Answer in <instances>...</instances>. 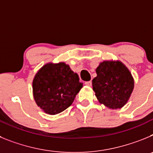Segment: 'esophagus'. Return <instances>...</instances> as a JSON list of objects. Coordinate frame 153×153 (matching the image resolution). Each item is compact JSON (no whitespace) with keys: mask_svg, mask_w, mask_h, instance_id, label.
Returning <instances> with one entry per match:
<instances>
[{"mask_svg":"<svg viewBox=\"0 0 153 153\" xmlns=\"http://www.w3.org/2000/svg\"><path fill=\"white\" fill-rule=\"evenodd\" d=\"M84 83H85V85H86V86H90L92 85L91 80H90V81H86Z\"/></svg>","mask_w":153,"mask_h":153,"instance_id":"obj_1","label":"esophagus"}]
</instances>
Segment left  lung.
<instances>
[{
  "label": "left lung",
  "mask_w": 153,
  "mask_h": 153,
  "mask_svg": "<svg viewBox=\"0 0 153 153\" xmlns=\"http://www.w3.org/2000/svg\"><path fill=\"white\" fill-rule=\"evenodd\" d=\"M93 90L100 103L112 109H120L129 100L134 80L129 70L120 61H103L96 69Z\"/></svg>",
  "instance_id": "obj_1"
}]
</instances>
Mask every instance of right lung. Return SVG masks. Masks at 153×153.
I'll list each match as a JSON object with an SVG mask.
<instances>
[{
	"instance_id": "1",
	"label": "right lung",
	"mask_w": 153,
	"mask_h": 153,
	"mask_svg": "<svg viewBox=\"0 0 153 153\" xmlns=\"http://www.w3.org/2000/svg\"><path fill=\"white\" fill-rule=\"evenodd\" d=\"M79 76L65 63L45 64L33 80V94L36 105L46 113L55 115L73 103L83 87Z\"/></svg>"
}]
</instances>
